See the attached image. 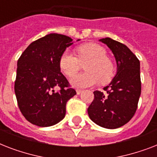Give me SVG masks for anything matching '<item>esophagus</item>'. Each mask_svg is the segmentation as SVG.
Instances as JSON below:
<instances>
[{"instance_id": "esophagus-1", "label": "esophagus", "mask_w": 157, "mask_h": 157, "mask_svg": "<svg viewBox=\"0 0 157 157\" xmlns=\"http://www.w3.org/2000/svg\"><path fill=\"white\" fill-rule=\"evenodd\" d=\"M81 93H82V90H76V94H81Z\"/></svg>"}]
</instances>
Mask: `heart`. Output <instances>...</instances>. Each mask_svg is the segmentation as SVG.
I'll return each mask as SVG.
<instances>
[{"instance_id": "heart-1", "label": "heart", "mask_w": 157, "mask_h": 157, "mask_svg": "<svg viewBox=\"0 0 157 157\" xmlns=\"http://www.w3.org/2000/svg\"><path fill=\"white\" fill-rule=\"evenodd\" d=\"M77 56L66 50L59 59V67L66 76L71 77L79 70L81 64L87 61V73L78 74L71 79V86L76 88H86L94 86L99 81L107 83L115 73L114 64L107 57L104 48L95 43H87L76 49Z\"/></svg>"}]
</instances>
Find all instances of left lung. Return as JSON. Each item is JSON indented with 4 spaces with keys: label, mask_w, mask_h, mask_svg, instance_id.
<instances>
[{
    "label": "left lung",
    "mask_w": 157,
    "mask_h": 157,
    "mask_svg": "<svg viewBox=\"0 0 157 157\" xmlns=\"http://www.w3.org/2000/svg\"><path fill=\"white\" fill-rule=\"evenodd\" d=\"M99 41L107 45L117 62V74L111 83L95 90L88 108L92 121L106 129H117L131 120L136 112L141 94L140 63L126 45L109 37Z\"/></svg>",
    "instance_id": "8db88e82"
}]
</instances>
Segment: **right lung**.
Returning a JSON list of instances; mask_svg holds the SVG:
<instances>
[{
	"instance_id": "1",
	"label": "right lung",
	"mask_w": 157,
	"mask_h": 157,
	"mask_svg": "<svg viewBox=\"0 0 157 157\" xmlns=\"http://www.w3.org/2000/svg\"><path fill=\"white\" fill-rule=\"evenodd\" d=\"M72 40L50 33L31 43L18 59L14 92L22 114L32 124L48 127L61 121L67 102L76 94L59 67Z\"/></svg>"
}]
</instances>
